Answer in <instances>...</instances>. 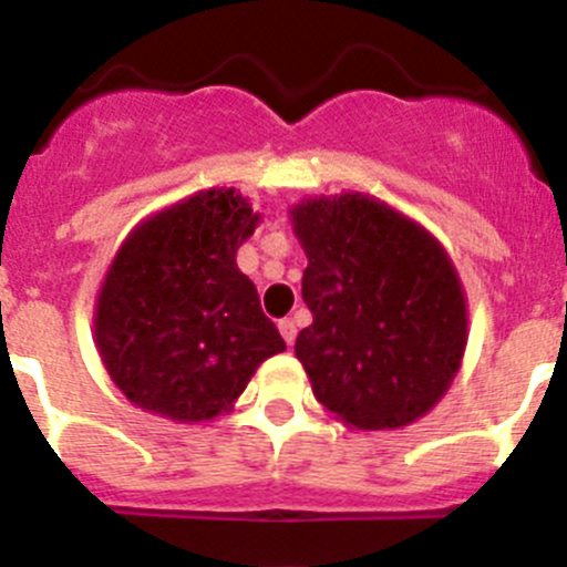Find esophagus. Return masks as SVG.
I'll list each match as a JSON object with an SVG mask.
<instances>
[{"label":"esophagus","mask_w":567,"mask_h":567,"mask_svg":"<svg viewBox=\"0 0 567 567\" xmlns=\"http://www.w3.org/2000/svg\"><path fill=\"white\" fill-rule=\"evenodd\" d=\"M279 332H282V338H285V343H293L296 341V321L293 319H282L279 321Z\"/></svg>","instance_id":"34e87169"}]
</instances>
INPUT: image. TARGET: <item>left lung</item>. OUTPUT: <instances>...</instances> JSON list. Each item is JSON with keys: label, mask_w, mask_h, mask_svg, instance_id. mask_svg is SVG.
<instances>
[{"label": "left lung", "mask_w": 567, "mask_h": 567, "mask_svg": "<svg viewBox=\"0 0 567 567\" xmlns=\"http://www.w3.org/2000/svg\"><path fill=\"white\" fill-rule=\"evenodd\" d=\"M308 254L313 324L296 358L313 394L355 431H396L451 389L467 349V299L442 243L385 200L319 195L290 209Z\"/></svg>", "instance_id": "8db88e82"}]
</instances>
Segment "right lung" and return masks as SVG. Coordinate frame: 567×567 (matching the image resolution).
<instances>
[{
    "label": "right lung",
    "mask_w": 567,
    "mask_h": 567,
    "mask_svg": "<svg viewBox=\"0 0 567 567\" xmlns=\"http://www.w3.org/2000/svg\"><path fill=\"white\" fill-rule=\"evenodd\" d=\"M257 224L235 187L200 189L134 226L111 259L94 343L147 414L187 425L229 414L259 363L285 349L235 259Z\"/></svg>",
    "instance_id": "right-lung-1"
}]
</instances>
